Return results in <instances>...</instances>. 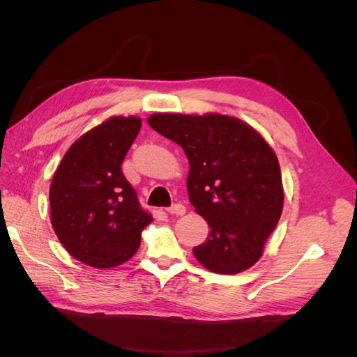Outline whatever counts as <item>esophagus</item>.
<instances>
[{
	"label": "esophagus",
	"mask_w": 357,
	"mask_h": 357,
	"mask_svg": "<svg viewBox=\"0 0 357 357\" xmlns=\"http://www.w3.org/2000/svg\"><path fill=\"white\" fill-rule=\"evenodd\" d=\"M167 211L169 214H174V215H183V214L186 213V207L183 204H180V202H176V204H172Z\"/></svg>",
	"instance_id": "esophagus-1"
}]
</instances>
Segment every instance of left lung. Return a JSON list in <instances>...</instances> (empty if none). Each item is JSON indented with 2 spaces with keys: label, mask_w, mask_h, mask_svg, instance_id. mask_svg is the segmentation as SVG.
Returning a JSON list of instances; mask_svg holds the SVG:
<instances>
[{
  "label": "left lung",
  "mask_w": 357,
  "mask_h": 357,
  "mask_svg": "<svg viewBox=\"0 0 357 357\" xmlns=\"http://www.w3.org/2000/svg\"><path fill=\"white\" fill-rule=\"evenodd\" d=\"M147 122L188 156L189 199L210 226L205 243L193 247L199 264L218 274L255 265L283 210L274 150L252 126L229 116L158 113Z\"/></svg>",
  "instance_id": "left-lung-1"
}]
</instances>
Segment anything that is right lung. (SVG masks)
Returning <instances> with one entry per match:
<instances>
[{
    "mask_svg": "<svg viewBox=\"0 0 357 357\" xmlns=\"http://www.w3.org/2000/svg\"><path fill=\"white\" fill-rule=\"evenodd\" d=\"M139 128L135 116H116L92 128L68 149L53 176V231L73 257L89 266L113 268L131 259L153 219L122 172Z\"/></svg>",
    "mask_w": 357,
    "mask_h": 357,
    "instance_id": "1",
    "label": "right lung"
}]
</instances>
